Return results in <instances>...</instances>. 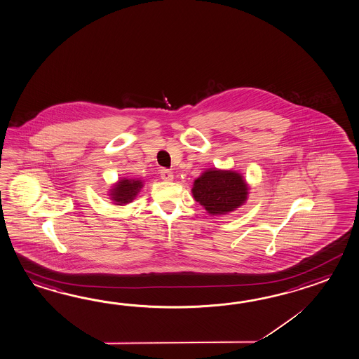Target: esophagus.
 <instances>
[{"label": "esophagus", "mask_w": 359, "mask_h": 359, "mask_svg": "<svg viewBox=\"0 0 359 359\" xmlns=\"http://www.w3.org/2000/svg\"><path fill=\"white\" fill-rule=\"evenodd\" d=\"M161 179L162 180H165V182H171L172 179H174V175H172V172L170 171V170H166V168H163V170H161Z\"/></svg>", "instance_id": "obj_1"}]
</instances>
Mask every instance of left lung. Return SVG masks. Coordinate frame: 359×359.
Segmentation results:
<instances>
[{"label":"left lung","instance_id":"1","mask_svg":"<svg viewBox=\"0 0 359 359\" xmlns=\"http://www.w3.org/2000/svg\"><path fill=\"white\" fill-rule=\"evenodd\" d=\"M191 193L208 214L226 215L246 202L248 187L237 171L210 168L194 180Z\"/></svg>","mask_w":359,"mask_h":359}]
</instances>
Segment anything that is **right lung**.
Instances as JSON below:
<instances>
[{
  "instance_id": "obj_1",
  "label": "right lung",
  "mask_w": 359,
  "mask_h": 359,
  "mask_svg": "<svg viewBox=\"0 0 359 359\" xmlns=\"http://www.w3.org/2000/svg\"><path fill=\"white\" fill-rule=\"evenodd\" d=\"M143 188V182L136 179H121L120 182L114 184L111 189V199L116 202L114 205L123 206L128 205L135 198L137 193Z\"/></svg>"
}]
</instances>
